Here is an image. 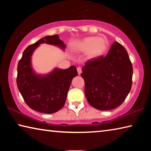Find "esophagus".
I'll list each match as a JSON object with an SVG mask.
<instances>
[{
    "label": "esophagus",
    "mask_w": 151,
    "mask_h": 151,
    "mask_svg": "<svg viewBox=\"0 0 151 151\" xmlns=\"http://www.w3.org/2000/svg\"><path fill=\"white\" fill-rule=\"evenodd\" d=\"M76 69H77V72H78V74L79 75H81V73H82V68H81V67H80V66H78L77 67V68H76Z\"/></svg>",
    "instance_id": "obj_1"
}]
</instances>
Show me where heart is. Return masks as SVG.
Segmentation results:
<instances>
[{"instance_id": "1", "label": "heart", "mask_w": 151, "mask_h": 151, "mask_svg": "<svg viewBox=\"0 0 151 151\" xmlns=\"http://www.w3.org/2000/svg\"><path fill=\"white\" fill-rule=\"evenodd\" d=\"M109 42L106 38L92 36L84 38L74 45V49L81 52H86V57L90 59L101 57L106 52Z\"/></svg>"}]
</instances>
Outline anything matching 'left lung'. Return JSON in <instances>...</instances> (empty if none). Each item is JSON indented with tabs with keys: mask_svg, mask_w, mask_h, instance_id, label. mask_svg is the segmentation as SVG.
<instances>
[{
	"mask_svg": "<svg viewBox=\"0 0 151 151\" xmlns=\"http://www.w3.org/2000/svg\"><path fill=\"white\" fill-rule=\"evenodd\" d=\"M82 70L86 98L100 111L121 105L131 89L132 63L127 51L118 42L112 45L105 57L86 61Z\"/></svg>",
	"mask_w": 151,
	"mask_h": 151,
	"instance_id": "left-lung-1",
	"label": "left lung"
}]
</instances>
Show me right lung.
<instances>
[{"instance_id":"1","label":"right lung","mask_w":151,"mask_h":151,"mask_svg":"<svg viewBox=\"0 0 151 151\" xmlns=\"http://www.w3.org/2000/svg\"><path fill=\"white\" fill-rule=\"evenodd\" d=\"M42 43L57 46L63 50L66 48L58 35L47 36L29 45L18 63L17 84L24 101L30 109L52 114L63 107L71 81L78 73L75 66H71L66 69L56 68L45 75L36 73L32 68V55Z\"/></svg>"}]
</instances>
